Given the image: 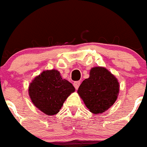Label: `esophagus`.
<instances>
[{
	"instance_id": "1",
	"label": "esophagus",
	"mask_w": 147,
	"mask_h": 147,
	"mask_svg": "<svg viewBox=\"0 0 147 147\" xmlns=\"http://www.w3.org/2000/svg\"><path fill=\"white\" fill-rule=\"evenodd\" d=\"M80 84H81V81H75V82L74 83V87H75L76 89H78V87H79Z\"/></svg>"
}]
</instances>
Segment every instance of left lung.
<instances>
[{"mask_svg":"<svg viewBox=\"0 0 147 147\" xmlns=\"http://www.w3.org/2000/svg\"><path fill=\"white\" fill-rule=\"evenodd\" d=\"M119 91L117 78L103 67H94L89 78L84 80L78 89L87 108L95 114L107 111L116 101Z\"/></svg>","mask_w":147,"mask_h":147,"instance_id":"obj_1","label":"left lung"}]
</instances>
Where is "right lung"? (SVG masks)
<instances>
[{
	"mask_svg": "<svg viewBox=\"0 0 147 147\" xmlns=\"http://www.w3.org/2000/svg\"><path fill=\"white\" fill-rule=\"evenodd\" d=\"M75 88L63 79L58 71H44L30 83L28 94L35 106L47 115H54L61 109Z\"/></svg>",
	"mask_w": 147,
	"mask_h": 147,
	"instance_id": "1",
	"label": "right lung"
}]
</instances>
